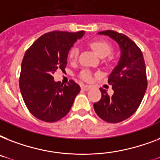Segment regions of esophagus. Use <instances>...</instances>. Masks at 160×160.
I'll return each mask as SVG.
<instances>
[{
	"label": "esophagus",
	"mask_w": 160,
	"mask_h": 160,
	"mask_svg": "<svg viewBox=\"0 0 160 160\" xmlns=\"http://www.w3.org/2000/svg\"><path fill=\"white\" fill-rule=\"evenodd\" d=\"M91 88V86L90 85H82V87H81V89H82L83 90H89Z\"/></svg>",
	"instance_id": "obj_1"
}]
</instances>
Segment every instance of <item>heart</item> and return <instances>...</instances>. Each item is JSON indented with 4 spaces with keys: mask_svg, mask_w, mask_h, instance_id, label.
Listing matches in <instances>:
<instances>
[{
    "mask_svg": "<svg viewBox=\"0 0 160 160\" xmlns=\"http://www.w3.org/2000/svg\"><path fill=\"white\" fill-rule=\"evenodd\" d=\"M90 47L95 51L96 55L100 58H105L108 55H110L112 52V46L107 41H102V40H97V41H92L90 43ZM79 50L76 46H74L70 49L69 52V60H75L78 56ZM81 77L85 80H90L91 79V75L90 73L87 70H84L81 72Z\"/></svg>",
    "mask_w": 160,
    "mask_h": 160,
    "instance_id": "b5f03b06",
    "label": "heart"
}]
</instances>
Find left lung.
Instances as JSON below:
<instances>
[{
    "label": "left lung",
    "instance_id": "obj_1",
    "mask_svg": "<svg viewBox=\"0 0 160 160\" xmlns=\"http://www.w3.org/2000/svg\"><path fill=\"white\" fill-rule=\"evenodd\" d=\"M109 36L119 46L118 64L109 75L108 83L114 94L109 96L100 88L102 96L94 104L97 115L108 123H119L136 111L147 89L146 68L141 51L134 41L124 34L114 31L98 32Z\"/></svg>",
    "mask_w": 160,
    "mask_h": 160
}]
</instances>
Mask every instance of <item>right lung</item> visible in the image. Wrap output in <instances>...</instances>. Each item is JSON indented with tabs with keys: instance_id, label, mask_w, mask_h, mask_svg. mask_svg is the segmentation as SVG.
<instances>
[{
	"instance_id": "obj_1",
	"label": "right lung",
	"mask_w": 160,
	"mask_h": 160,
	"mask_svg": "<svg viewBox=\"0 0 160 160\" xmlns=\"http://www.w3.org/2000/svg\"><path fill=\"white\" fill-rule=\"evenodd\" d=\"M85 31H52L36 40L26 51L21 63L20 90L27 109L45 122H55L70 110L80 85L55 81L56 70L65 71L69 51Z\"/></svg>"
}]
</instances>
